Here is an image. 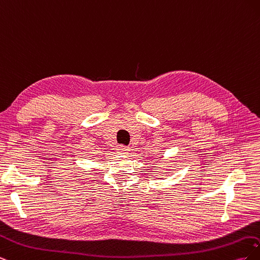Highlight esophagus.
Listing matches in <instances>:
<instances>
[{
    "instance_id": "34e87169",
    "label": "esophagus",
    "mask_w": 260,
    "mask_h": 260,
    "mask_svg": "<svg viewBox=\"0 0 260 260\" xmlns=\"http://www.w3.org/2000/svg\"><path fill=\"white\" fill-rule=\"evenodd\" d=\"M117 151H118V153H120V154H125L127 153L129 149H128V147L127 146H124V145H119L117 147Z\"/></svg>"
}]
</instances>
